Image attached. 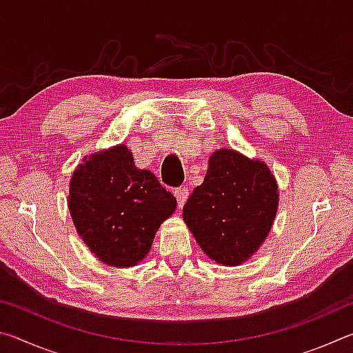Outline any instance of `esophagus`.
Here are the masks:
<instances>
[{
    "instance_id": "1",
    "label": "esophagus",
    "mask_w": 353,
    "mask_h": 353,
    "mask_svg": "<svg viewBox=\"0 0 353 353\" xmlns=\"http://www.w3.org/2000/svg\"><path fill=\"white\" fill-rule=\"evenodd\" d=\"M188 194H190V191H188L187 187H179V188H176V190H174V196H176V199H177V204L182 207V205L185 204V202H187Z\"/></svg>"
}]
</instances>
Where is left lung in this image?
I'll use <instances>...</instances> for the list:
<instances>
[{
    "label": "left lung",
    "instance_id": "8db88e82",
    "mask_svg": "<svg viewBox=\"0 0 353 353\" xmlns=\"http://www.w3.org/2000/svg\"><path fill=\"white\" fill-rule=\"evenodd\" d=\"M277 204L276 179L265 163L221 149L210 157L204 183L183 205V219L212 260L235 266L265 241Z\"/></svg>",
    "mask_w": 353,
    "mask_h": 353
}]
</instances>
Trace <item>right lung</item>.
I'll list each match as a JSON object with an SVG mask.
<instances>
[{
	"label": "right lung",
	"mask_w": 353,
	"mask_h": 353,
	"mask_svg": "<svg viewBox=\"0 0 353 353\" xmlns=\"http://www.w3.org/2000/svg\"><path fill=\"white\" fill-rule=\"evenodd\" d=\"M71 218L88 249L112 266H134L155 230L176 210V198L151 171L137 170L121 145L90 155L70 182Z\"/></svg>",
	"instance_id": "right-lung-1"
}]
</instances>
